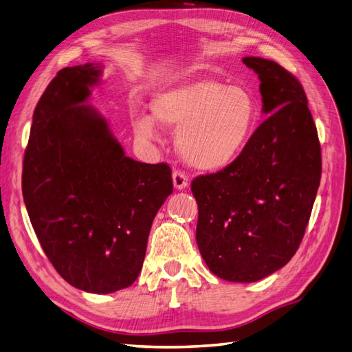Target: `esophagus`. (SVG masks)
Wrapping results in <instances>:
<instances>
[{
  "label": "esophagus",
  "instance_id": "obj_1",
  "mask_svg": "<svg viewBox=\"0 0 352 352\" xmlns=\"http://www.w3.org/2000/svg\"><path fill=\"white\" fill-rule=\"evenodd\" d=\"M173 182L175 188H178V190H184V188L188 186V177L184 170L178 169L173 173Z\"/></svg>",
  "mask_w": 352,
  "mask_h": 352
}]
</instances>
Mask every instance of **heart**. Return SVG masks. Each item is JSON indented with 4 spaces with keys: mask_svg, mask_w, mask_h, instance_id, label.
<instances>
[{
    "mask_svg": "<svg viewBox=\"0 0 352 352\" xmlns=\"http://www.w3.org/2000/svg\"><path fill=\"white\" fill-rule=\"evenodd\" d=\"M151 108L157 122L178 128V147L188 164L205 170L226 168L244 151L258 116L250 90L210 78L160 90ZM132 126L142 138L156 137L148 114L133 116Z\"/></svg>",
    "mask_w": 352,
    "mask_h": 352,
    "instance_id": "heart-1",
    "label": "heart"
}]
</instances>
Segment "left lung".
<instances>
[{"label":"left lung","instance_id":"8db88e82","mask_svg":"<svg viewBox=\"0 0 352 352\" xmlns=\"http://www.w3.org/2000/svg\"><path fill=\"white\" fill-rule=\"evenodd\" d=\"M267 117L244 151L196 177V242L214 275L254 283L285 266L308 226L321 178V148L305 90L274 60L245 56Z\"/></svg>","mask_w":352,"mask_h":352}]
</instances>
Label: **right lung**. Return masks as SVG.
<instances>
[{"label":"right lung","instance_id":"1","mask_svg":"<svg viewBox=\"0 0 352 352\" xmlns=\"http://www.w3.org/2000/svg\"><path fill=\"white\" fill-rule=\"evenodd\" d=\"M101 65L60 69L32 116L22 193L50 263L68 284L107 294L138 278L159 208L173 193L166 164L124 155L86 102Z\"/></svg>","mask_w":352,"mask_h":352}]
</instances>
